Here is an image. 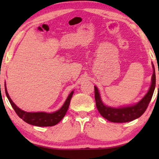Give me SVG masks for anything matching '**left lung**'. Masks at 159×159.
<instances>
[{
	"label": "left lung",
	"mask_w": 159,
	"mask_h": 159,
	"mask_svg": "<svg viewBox=\"0 0 159 159\" xmlns=\"http://www.w3.org/2000/svg\"><path fill=\"white\" fill-rule=\"evenodd\" d=\"M154 68V66H153ZM156 87V74L153 71L152 76V83L148 92L141 101L135 105L128 107H121L119 108L108 107L104 105L100 97L98 90L96 87L95 88V99L96 107L101 115L107 120L111 122L123 123L131 121L136 119L144 114L147 109L148 104L153 96Z\"/></svg>",
	"instance_id": "1"
}]
</instances>
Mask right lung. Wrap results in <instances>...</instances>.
Listing matches in <instances>:
<instances>
[{"label":"right lung","instance_id":"right-lung-1","mask_svg":"<svg viewBox=\"0 0 159 159\" xmlns=\"http://www.w3.org/2000/svg\"><path fill=\"white\" fill-rule=\"evenodd\" d=\"M6 94L7 96L8 101H9L11 105L14 108L15 112L16 114L20 117V118L30 125L38 126V127H51V126H54L56 124H58L61 119L64 118L65 114L68 110L69 103H70V101L71 97L73 95V91L71 92L70 94L69 95L68 98H67L66 101L61 108L57 111L52 113V114H48V113L45 112H37V113H30L26 112L24 111L21 110L15 104L13 103L11 99L10 98L9 95H8L7 90H6Z\"/></svg>","mask_w":159,"mask_h":159}]
</instances>
